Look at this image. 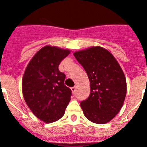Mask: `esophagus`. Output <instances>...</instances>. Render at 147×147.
Wrapping results in <instances>:
<instances>
[{"label":"esophagus","instance_id":"1","mask_svg":"<svg viewBox=\"0 0 147 147\" xmlns=\"http://www.w3.org/2000/svg\"><path fill=\"white\" fill-rule=\"evenodd\" d=\"M71 90H72V93H73V94H75V91H76V86H74V87L71 88Z\"/></svg>","mask_w":147,"mask_h":147}]
</instances>
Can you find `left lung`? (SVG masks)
<instances>
[{"instance_id":"1","label":"left lung","mask_w":147,"mask_h":147,"mask_svg":"<svg viewBox=\"0 0 147 147\" xmlns=\"http://www.w3.org/2000/svg\"><path fill=\"white\" fill-rule=\"evenodd\" d=\"M90 80V93L80 102L83 114L90 121L105 124L117 115L127 91L126 79L113 55L100 46L73 53Z\"/></svg>"}]
</instances>
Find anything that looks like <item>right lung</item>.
<instances>
[{
    "instance_id": "right-lung-1",
    "label": "right lung",
    "mask_w": 147,
    "mask_h": 147,
    "mask_svg": "<svg viewBox=\"0 0 147 147\" xmlns=\"http://www.w3.org/2000/svg\"><path fill=\"white\" fill-rule=\"evenodd\" d=\"M70 51L46 46L40 49L26 67L22 94L30 110L46 123L59 120L70 101L72 90L64 85L60 62Z\"/></svg>"
}]
</instances>
